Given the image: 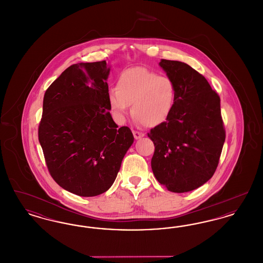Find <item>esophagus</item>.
Listing matches in <instances>:
<instances>
[{"label":"esophagus","mask_w":263,"mask_h":263,"mask_svg":"<svg viewBox=\"0 0 263 263\" xmlns=\"http://www.w3.org/2000/svg\"><path fill=\"white\" fill-rule=\"evenodd\" d=\"M133 135H134V138L136 140L140 139V138L144 137V134L141 133V132H138V131H133Z\"/></svg>","instance_id":"34e87169"}]
</instances>
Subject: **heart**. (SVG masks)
Returning <instances> with one entry per match:
<instances>
[{"label": "heart", "mask_w": 263, "mask_h": 263, "mask_svg": "<svg viewBox=\"0 0 263 263\" xmlns=\"http://www.w3.org/2000/svg\"><path fill=\"white\" fill-rule=\"evenodd\" d=\"M108 102L114 115L123 119L129 104L131 113L139 123L156 127L163 123L173 111L175 88L173 81L143 67L123 71L117 81V88L107 92Z\"/></svg>", "instance_id": "b5f03b06"}]
</instances>
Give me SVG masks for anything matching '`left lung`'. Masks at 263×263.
Wrapping results in <instances>:
<instances>
[{
	"label": "left lung",
	"mask_w": 263,
	"mask_h": 263,
	"mask_svg": "<svg viewBox=\"0 0 263 263\" xmlns=\"http://www.w3.org/2000/svg\"><path fill=\"white\" fill-rule=\"evenodd\" d=\"M160 66L175 88L168 118L151 129L152 170L158 181L176 193L200 187L212 177L225 143L220 97L189 65L162 59Z\"/></svg>",
	"instance_id": "left-lung-1"
}]
</instances>
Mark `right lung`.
Here are the masks:
<instances>
[{
	"label": "right lung",
	"instance_id": "add662e5",
	"mask_svg": "<svg viewBox=\"0 0 263 263\" xmlns=\"http://www.w3.org/2000/svg\"><path fill=\"white\" fill-rule=\"evenodd\" d=\"M105 61L78 63L47 88L38 139L53 179L83 197L107 191L134 142L109 112Z\"/></svg>",
	"mask_w": 263,
	"mask_h": 263
}]
</instances>
